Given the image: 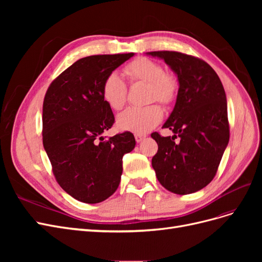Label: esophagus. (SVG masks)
<instances>
[{"label":"esophagus","instance_id":"1","mask_svg":"<svg viewBox=\"0 0 262 262\" xmlns=\"http://www.w3.org/2000/svg\"><path fill=\"white\" fill-rule=\"evenodd\" d=\"M145 134H141V133H136L134 134V138H136V141L138 142V143H140V142L143 141L145 139Z\"/></svg>","mask_w":262,"mask_h":262}]
</instances>
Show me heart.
<instances>
[{"label":"heart","mask_w":262,"mask_h":262,"mask_svg":"<svg viewBox=\"0 0 262 262\" xmlns=\"http://www.w3.org/2000/svg\"><path fill=\"white\" fill-rule=\"evenodd\" d=\"M129 80L148 84L147 100L169 106L178 94V81L170 73L164 71L160 63L147 58H137L124 68ZM101 96L113 110H120L126 99V85L117 72L109 73L101 85ZM163 109L152 104L145 107H129L117 118L118 128L136 133H146L160 123Z\"/></svg>","instance_id":"1"}]
</instances>
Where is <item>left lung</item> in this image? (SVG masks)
I'll return each instance as SVG.
<instances>
[{
	"instance_id": "obj_1",
	"label": "left lung",
	"mask_w": 262,
	"mask_h": 262,
	"mask_svg": "<svg viewBox=\"0 0 262 262\" xmlns=\"http://www.w3.org/2000/svg\"><path fill=\"white\" fill-rule=\"evenodd\" d=\"M146 54L163 59L179 83L175 107L163 125L173 136L152 133L158 145L152 166L158 181L168 191L193 193L212 181L228 144L224 87L215 71L199 58L176 51ZM177 136L180 141L175 142Z\"/></svg>"
}]
</instances>
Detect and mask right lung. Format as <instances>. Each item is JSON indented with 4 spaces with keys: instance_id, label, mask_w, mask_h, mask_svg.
I'll return each mask as SVG.
<instances>
[{
    "instance_id": "add662e5",
    "label": "right lung",
    "mask_w": 262,
    "mask_h": 262,
    "mask_svg": "<svg viewBox=\"0 0 262 262\" xmlns=\"http://www.w3.org/2000/svg\"><path fill=\"white\" fill-rule=\"evenodd\" d=\"M134 53L77 60L50 84L42 106V143L60 187L84 203H99L120 184L122 157L136 146L131 132L105 140L115 122L101 96L106 76Z\"/></svg>"
}]
</instances>
